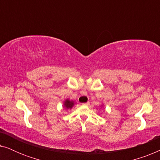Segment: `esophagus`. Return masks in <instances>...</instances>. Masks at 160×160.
Returning a JSON list of instances; mask_svg holds the SVG:
<instances>
[{
	"label": "esophagus",
	"instance_id": "obj_1",
	"mask_svg": "<svg viewBox=\"0 0 160 160\" xmlns=\"http://www.w3.org/2000/svg\"><path fill=\"white\" fill-rule=\"evenodd\" d=\"M82 105H83V106H89V102H84V103H83Z\"/></svg>",
	"mask_w": 160,
	"mask_h": 160
}]
</instances>
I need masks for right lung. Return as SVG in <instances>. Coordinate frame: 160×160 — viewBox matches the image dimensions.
Returning a JSON list of instances; mask_svg holds the SVG:
<instances>
[{
	"mask_svg": "<svg viewBox=\"0 0 160 160\" xmlns=\"http://www.w3.org/2000/svg\"><path fill=\"white\" fill-rule=\"evenodd\" d=\"M73 101H70L68 99L65 100V102H64V106L65 108L66 109H71L72 107L73 106Z\"/></svg>",
	"mask_w": 160,
	"mask_h": 160,
	"instance_id": "right-lung-1",
	"label": "right lung"
}]
</instances>
